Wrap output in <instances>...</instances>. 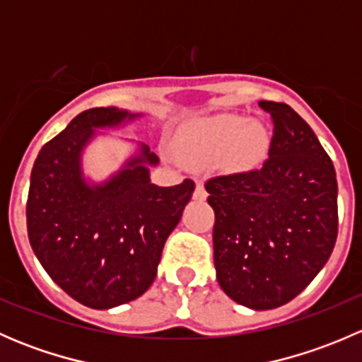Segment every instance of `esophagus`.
I'll return each mask as SVG.
<instances>
[{"label": "esophagus", "instance_id": "obj_1", "mask_svg": "<svg viewBox=\"0 0 362 362\" xmlns=\"http://www.w3.org/2000/svg\"><path fill=\"white\" fill-rule=\"evenodd\" d=\"M192 198H194L196 202H204V199L208 198V192L204 191V185H203V182H198V184H196V189H194V196H192Z\"/></svg>", "mask_w": 362, "mask_h": 362}]
</instances>
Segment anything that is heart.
Returning <instances> with one entry per match:
<instances>
[{
    "instance_id": "obj_1",
    "label": "heart",
    "mask_w": 362,
    "mask_h": 362,
    "mask_svg": "<svg viewBox=\"0 0 362 362\" xmlns=\"http://www.w3.org/2000/svg\"><path fill=\"white\" fill-rule=\"evenodd\" d=\"M177 154L187 164H214L226 173H245L268 151V133L242 115H215L185 124L175 140Z\"/></svg>"
}]
</instances>
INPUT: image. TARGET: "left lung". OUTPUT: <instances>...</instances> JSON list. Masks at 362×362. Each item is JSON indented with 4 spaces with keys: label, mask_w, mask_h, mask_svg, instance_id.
Segmentation results:
<instances>
[{
    "label": "left lung",
    "mask_w": 362,
    "mask_h": 362,
    "mask_svg": "<svg viewBox=\"0 0 362 362\" xmlns=\"http://www.w3.org/2000/svg\"><path fill=\"white\" fill-rule=\"evenodd\" d=\"M273 119L259 170L206 182L215 211L217 282L233 301L272 310L324 268L338 235V184L329 156L289 105L259 101Z\"/></svg>",
    "instance_id": "1"
}]
</instances>
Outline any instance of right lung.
<instances>
[{
  "label": "right lung",
  "mask_w": 362,
  "mask_h": 362,
  "mask_svg": "<svg viewBox=\"0 0 362 362\" xmlns=\"http://www.w3.org/2000/svg\"><path fill=\"white\" fill-rule=\"evenodd\" d=\"M117 107L76 115L45 144L31 171L28 236L50 279L82 305L108 310L140 298L154 282L163 247L191 202L194 182H151L159 158L145 144L103 182L83 173V151L100 129L140 119Z\"/></svg>",
  "instance_id": "obj_1"
}]
</instances>
